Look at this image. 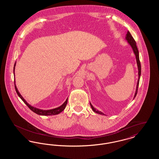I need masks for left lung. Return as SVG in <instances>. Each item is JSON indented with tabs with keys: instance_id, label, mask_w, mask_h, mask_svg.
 <instances>
[{
	"instance_id": "8db88e82",
	"label": "left lung",
	"mask_w": 159,
	"mask_h": 159,
	"mask_svg": "<svg viewBox=\"0 0 159 159\" xmlns=\"http://www.w3.org/2000/svg\"><path fill=\"white\" fill-rule=\"evenodd\" d=\"M126 39L128 40V42L130 45L131 46L134 52L135 53V56H136V62H137V65H138V82H137V86H136V92L135 93V96L134 98H135L137 92H138V85H139V79H140V76H141V63H140V61H139V52L136 46V43L135 40H134V39L132 36L131 34L130 33L129 31H128L127 34H126ZM91 108L93 110V111L99 114H102V115H104V114L102 113L101 111H99L98 110H97L96 109L94 108V107L92 106L91 103Z\"/></svg>"
}]
</instances>
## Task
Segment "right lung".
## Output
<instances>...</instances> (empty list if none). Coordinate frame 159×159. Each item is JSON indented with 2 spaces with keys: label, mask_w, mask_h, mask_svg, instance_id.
Wrapping results in <instances>:
<instances>
[{
  "label": "right lung",
  "mask_w": 159,
  "mask_h": 159,
  "mask_svg": "<svg viewBox=\"0 0 159 159\" xmlns=\"http://www.w3.org/2000/svg\"><path fill=\"white\" fill-rule=\"evenodd\" d=\"M15 65H16V62L14 64V72L15 70ZM14 84H15V91L16 92L18 95L20 97V98L23 100V102L27 106V107L30 109L32 111H33L34 113L39 114V115H42V116H51V115H55V114H58L60 113L61 112H62L66 108V105L67 104V101H68V98L66 99V101L64 102V103L60 107L54 108V109H52V110H40V109H38L37 108L33 107L30 105H29L26 101L24 99L23 97L21 95V94L19 93V92L18 91L16 86L15 85V80H14Z\"/></svg>",
  "instance_id": "1"
}]
</instances>
